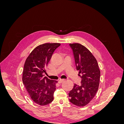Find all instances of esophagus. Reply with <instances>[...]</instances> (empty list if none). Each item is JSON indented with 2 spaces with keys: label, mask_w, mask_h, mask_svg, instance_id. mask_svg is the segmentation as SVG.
I'll use <instances>...</instances> for the list:
<instances>
[{
  "label": "esophagus",
  "mask_w": 124,
  "mask_h": 124,
  "mask_svg": "<svg viewBox=\"0 0 124 124\" xmlns=\"http://www.w3.org/2000/svg\"><path fill=\"white\" fill-rule=\"evenodd\" d=\"M64 81H65V80H59L58 81V83L61 84V83H62L63 82H64Z\"/></svg>",
  "instance_id": "1"
}]
</instances>
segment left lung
<instances>
[{
  "instance_id": "1",
  "label": "left lung",
  "mask_w": 124,
  "mask_h": 124,
  "mask_svg": "<svg viewBox=\"0 0 124 124\" xmlns=\"http://www.w3.org/2000/svg\"><path fill=\"white\" fill-rule=\"evenodd\" d=\"M72 49L77 70L79 71L81 85L74 84L69 93L73 104L83 107L91 101L98 91L100 71L96 59L87 48L79 43L69 44Z\"/></svg>"
}]
</instances>
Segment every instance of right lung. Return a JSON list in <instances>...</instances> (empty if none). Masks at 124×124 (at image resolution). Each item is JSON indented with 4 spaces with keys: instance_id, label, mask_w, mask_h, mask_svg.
Listing matches in <instances>:
<instances>
[{
    "instance_id": "obj_1",
    "label": "right lung",
    "mask_w": 124,
    "mask_h": 124,
    "mask_svg": "<svg viewBox=\"0 0 124 124\" xmlns=\"http://www.w3.org/2000/svg\"><path fill=\"white\" fill-rule=\"evenodd\" d=\"M60 46L57 43L41 44L26 59L22 80L31 99L40 106L49 104L54 99L57 81L44 77L43 73L52 54Z\"/></svg>"
}]
</instances>
